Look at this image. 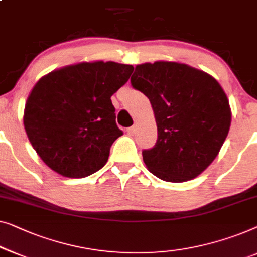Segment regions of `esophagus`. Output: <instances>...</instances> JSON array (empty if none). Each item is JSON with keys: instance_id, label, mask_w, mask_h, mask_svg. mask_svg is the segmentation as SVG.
Masks as SVG:
<instances>
[{"instance_id": "34e87169", "label": "esophagus", "mask_w": 257, "mask_h": 257, "mask_svg": "<svg viewBox=\"0 0 257 257\" xmlns=\"http://www.w3.org/2000/svg\"><path fill=\"white\" fill-rule=\"evenodd\" d=\"M135 133H136V126H131V127L127 128L128 136H135Z\"/></svg>"}]
</instances>
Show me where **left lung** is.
Returning <instances> with one entry per match:
<instances>
[{
  "instance_id": "1",
  "label": "left lung",
  "mask_w": 257,
  "mask_h": 257,
  "mask_svg": "<svg viewBox=\"0 0 257 257\" xmlns=\"http://www.w3.org/2000/svg\"><path fill=\"white\" fill-rule=\"evenodd\" d=\"M131 83L150 99L158 126L155 146L143 151L147 169L174 183L202 174L219 154L232 120L218 81L181 62L155 61L137 65Z\"/></svg>"
}]
</instances>
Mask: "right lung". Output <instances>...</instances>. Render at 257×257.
<instances>
[{
    "instance_id": "obj_1",
    "label": "right lung",
    "mask_w": 257,
    "mask_h": 257,
    "mask_svg": "<svg viewBox=\"0 0 257 257\" xmlns=\"http://www.w3.org/2000/svg\"><path fill=\"white\" fill-rule=\"evenodd\" d=\"M133 66L113 61L79 62L44 75L30 92L24 128L37 154L61 176L82 178L104 167L122 132L111 96Z\"/></svg>"
}]
</instances>
